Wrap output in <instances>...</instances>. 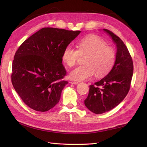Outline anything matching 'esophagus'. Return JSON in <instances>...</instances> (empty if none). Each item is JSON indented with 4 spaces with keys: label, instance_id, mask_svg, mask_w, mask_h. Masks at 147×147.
Wrapping results in <instances>:
<instances>
[{
    "label": "esophagus",
    "instance_id": "esophagus-1",
    "mask_svg": "<svg viewBox=\"0 0 147 147\" xmlns=\"http://www.w3.org/2000/svg\"><path fill=\"white\" fill-rule=\"evenodd\" d=\"M70 84H71L76 85V84H79V82H74V81H71V82H70Z\"/></svg>",
    "mask_w": 147,
    "mask_h": 147
}]
</instances>
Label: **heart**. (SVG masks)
Returning a JSON list of instances; mask_svg holds the SVG:
<instances>
[{
	"mask_svg": "<svg viewBox=\"0 0 147 147\" xmlns=\"http://www.w3.org/2000/svg\"><path fill=\"white\" fill-rule=\"evenodd\" d=\"M77 51L71 46H67L62 54L63 62L70 67L76 65L79 55H87L84 61L85 65L70 71V79L84 80L95 74L96 77H103L112 69L116 60L115 52L97 35H89L80 38L77 42Z\"/></svg>",
	"mask_w": 147,
	"mask_h": 147,
	"instance_id": "b5f03b06",
	"label": "heart"
}]
</instances>
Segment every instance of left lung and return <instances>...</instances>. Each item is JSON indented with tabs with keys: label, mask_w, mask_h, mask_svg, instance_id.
Returning <instances> with one entry per match:
<instances>
[{
	"label": "left lung",
	"mask_w": 147,
	"mask_h": 147,
	"mask_svg": "<svg viewBox=\"0 0 147 147\" xmlns=\"http://www.w3.org/2000/svg\"><path fill=\"white\" fill-rule=\"evenodd\" d=\"M103 30L116 44V60L112 69L104 78L90 85L84 103L95 114L109 112L123 100L129 92L134 71L131 57L123 42L110 30Z\"/></svg>",
	"instance_id": "obj_1"
}]
</instances>
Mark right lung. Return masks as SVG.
Returning a JSON list of instances; mask_svg holds the SVG:
<instances>
[{
	"mask_svg": "<svg viewBox=\"0 0 147 147\" xmlns=\"http://www.w3.org/2000/svg\"><path fill=\"white\" fill-rule=\"evenodd\" d=\"M81 32L42 28L25 40L14 55L11 80L22 101L30 108L47 112L59 103L68 82L63 66L64 49Z\"/></svg>",
	"mask_w": 147,
	"mask_h": 147,
	"instance_id": "1",
	"label": "right lung"
}]
</instances>
